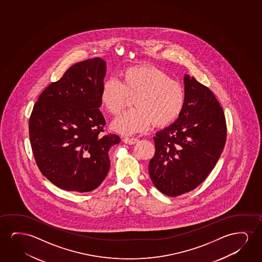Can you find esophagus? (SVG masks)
I'll return each mask as SVG.
<instances>
[{
    "label": "esophagus",
    "mask_w": 262,
    "mask_h": 262,
    "mask_svg": "<svg viewBox=\"0 0 262 262\" xmlns=\"http://www.w3.org/2000/svg\"><path fill=\"white\" fill-rule=\"evenodd\" d=\"M122 141L124 143L128 144V145H134V144H136L139 141V140L136 139V138H124Z\"/></svg>",
    "instance_id": "34e87169"
}]
</instances>
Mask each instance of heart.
I'll use <instances>...</instances> for the list:
<instances>
[{
	"mask_svg": "<svg viewBox=\"0 0 262 262\" xmlns=\"http://www.w3.org/2000/svg\"><path fill=\"white\" fill-rule=\"evenodd\" d=\"M129 97H133L134 107L111 124L114 132L123 136L144 133L153 123L164 127L174 122L183 111L186 94L183 84L161 69L144 64L125 69L120 81L107 79L101 89V104L113 115L122 111Z\"/></svg>",
	"mask_w": 262,
	"mask_h": 262,
	"instance_id": "1",
	"label": "heart"
}]
</instances>
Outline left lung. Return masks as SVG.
<instances>
[{
    "label": "left lung",
    "mask_w": 262,
    "mask_h": 262,
    "mask_svg": "<svg viewBox=\"0 0 262 262\" xmlns=\"http://www.w3.org/2000/svg\"><path fill=\"white\" fill-rule=\"evenodd\" d=\"M183 83V111L156 133V154L148 165L152 183L170 197L193 190L208 177L226 140L224 111L211 90L189 74Z\"/></svg>",
    "instance_id": "8db88e82"
}]
</instances>
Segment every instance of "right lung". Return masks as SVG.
<instances>
[{
	"instance_id": "1",
	"label": "right lung",
	"mask_w": 262,
	"mask_h": 262,
	"mask_svg": "<svg viewBox=\"0 0 262 262\" xmlns=\"http://www.w3.org/2000/svg\"><path fill=\"white\" fill-rule=\"evenodd\" d=\"M106 74L101 58L72 65L40 95L29 119V139L41 172L61 190L88 192L110 168L108 151L121 140L101 136L105 120L99 107Z\"/></svg>"
}]
</instances>
